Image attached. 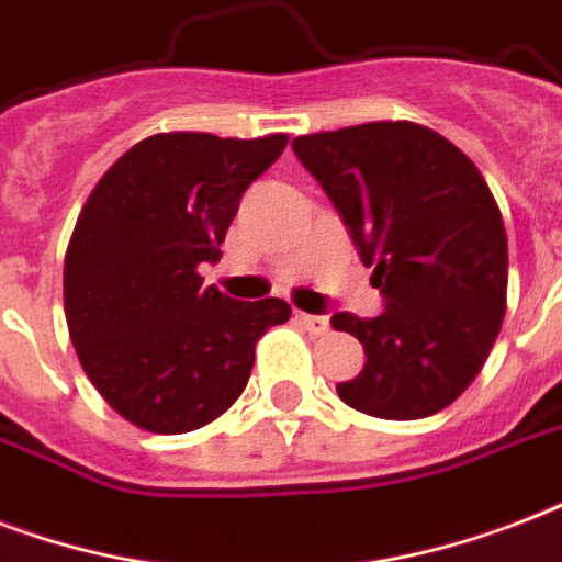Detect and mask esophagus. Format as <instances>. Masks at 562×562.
Returning <instances> with one entry per match:
<instances>
[{
    "mask_svg": "<svg viewBox=\"0 0 562 562\" xmlns=\"http://www.w3.org/2000/svg\"><path fill=\"white\" fill-rule=\"evenodd\" d=\"M295 322L302 325L307 334H313V337H322V334H328V319L325 316H313V313H295Z\"/></svg>",
    "mask_w": 562,
    "mask_h": 562,
    "instance_id": "34e87169",
    "label": "esophagus"
}]
</instances>
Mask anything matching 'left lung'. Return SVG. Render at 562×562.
Returning a JSON list of instances; mask_svg holds the SVG:
<instances>
[{"label":"left lung","mask_w":562,"mask_h":562,"mask_svg":"<svg viewBox=\"0 0 562 562\" xmlns=\"http://www.w3.org/2000/svg\"><path fill=\"white\" fill-rule=\"evenodd\" d=\"M340 211L384 313H334L367 363L337 384L349 407L378 419L434 416L490 358L507 304V234L477 167L416 123H367L293 140Z\"/></svg>","instance_id":"8db88e82"}]
</instances>
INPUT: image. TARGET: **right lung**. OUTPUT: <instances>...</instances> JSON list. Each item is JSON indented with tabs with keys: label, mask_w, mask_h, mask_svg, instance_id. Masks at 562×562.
Listing matches in <instances>:
<instances>
[{
	"label": "right lung",
	"mask_w": 562,
	"mask_h": 562,
	"mask_svg": "<svg viewBox=\"0 0 562 562\" xmlns=\"http://www.w3.org/2000/svg\"><path fill=\"white\" fill-rule=\"evenodd\" d=\"M284 146L286 134H155L78 213L64 258L69 340L104 402L137 428L187 434L222 416L246 390L255 342L290 319L281 299L237 302L199 276Z\"/></svg>",
	"instance_id": "1"
}]
</instances>
